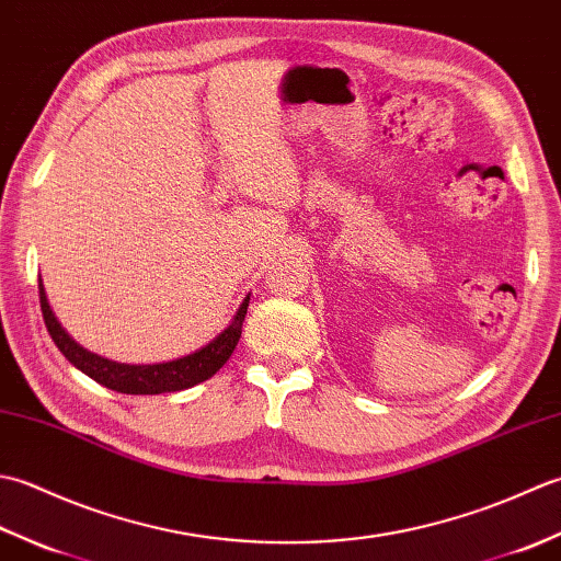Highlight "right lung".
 I'll return each mask as SVG.
<instances>
[{
    "label": "right lung",
    "mask_w": 561,
    "mask_h": 561,
    "mask_svg": "<svg viewBox=\"0 0 561 561\" xmlns=\"http://www.w3.org/2000/svg\"><path fill=\"white\" fill-rule=\"evenodd\" d=\"M38 289H41V308H43L45 328L50 332L57 350L62 352L69 359V364H75L81 374H87L89 378H93L96 383L105 388L127 392V396H159V392H175V390L193 388L202 383V380L211 378L226 362H229L238 340H241V328H243L248 301H250V294H248L243 304L238 306L231 323L224 328V332H219V335L209 344H205V347L193 354L181 356V359H173V362H163V364H121L83 350L81 344L71 340L69 332L59 325V320L53 313L41 277H38Z\"/></svg>",
    "instance_id": "right-lung-1"
}]
</instances>
